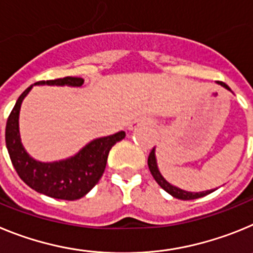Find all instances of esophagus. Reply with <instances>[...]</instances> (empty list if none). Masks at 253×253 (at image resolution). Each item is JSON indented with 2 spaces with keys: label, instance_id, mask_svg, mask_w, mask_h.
Returning <instances> with one entry per match:
<instances>
[{
  "label": "esophagus",
  "instance_id": "esophagus-1",
  "mask_svg": "<svg viewBox=\"0 0 253 253\" xmlns=\"http://www.w3.org/2000/svg\"><path fill=\"white\" fill-rule=\"evenodd\" d=\"M147 125H151V120L147 119V118H138L129 125V130H135L140 126H147Z\"/></svg>",
  "mask_w": 253,
  "mask_h": 253
}]
</instances>
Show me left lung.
Segmentation results:
<instances>
[{"instance_id": "obj_1", "label": "left lung", "mask_w": 253, "mask_h": 253, "mask_svg": "<svg viewBox=\"0 0 253 253\" xmlns=\"http://www.w3.org/2000/svg\"><path fill=\"white\" fill-rule=\"evenodd\" d=\"M218 84L223 86L224 88H227L228 91H231V88L224 84V82H216ZM232 92V91H231ZM148 167L149 171H151L152 176L156 181H157V184L162 187L165 191L172 195L173 198L180 199V200H193V199H198V198H203V196L208 195V194L213 193L214 190H207V191H200V193H193V191H186V190H182L177 186H173L172 184H169V181L166 178L163 177L162 173L158 169V165H157V158H156V147L151 151L148 156Z\"/></svg>"}]
</instances>
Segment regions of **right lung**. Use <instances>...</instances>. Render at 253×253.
Listing matches in <instances>:
<instances>
[{
    "label": "right lung",
    "mask_w": 253,
    "mask_h": 253,
    "mask_svg": "<svg viewBox=\"0 0 253 253\" xmlns=\"http://www.w3.org/2000/svg\"><path fill=\"white\" fill-rule=\"evenodd\" d=\"M84 82L81 77H64L31 84L20 95L6 124V147L17 175L38 193L60 200H77L90 193L104 173L111 147L124 139L125 131L96 138L66 160L42 162L31 157L22 146L19 130L20 109L33 86L81 87Z\"/></svg>",
    "instance_id": "obj_1"
}]
</instances>
